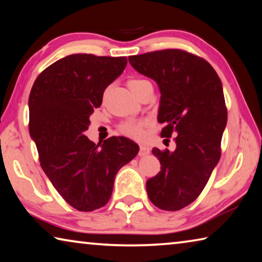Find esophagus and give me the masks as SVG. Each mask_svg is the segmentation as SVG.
I'll return each mask as SVG.
<instances>
[{
	"label": "esophagus",
	"mask_w": 262,
	"mask_h": 262,
	"mask_svg": "<svg viewBox=\"0 0 262 262\" xmlns=\"http://www.w3.org/2000/svg\"><path fill=\"white\" fill-rule=\"evenodd\" d=\"M150 152V148L145 144H140V151L139 155L140 156H147V155Z\"/></svg>",
	"instance_id": "34e87169"
}]
</instances>
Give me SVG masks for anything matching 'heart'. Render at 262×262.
I'll list each match as a JSON object with an SVG mask.
<instances>
[{
  "mask_svg": "<svg viewBox=\"0 0 262 262\" xmlns=\"http://www.w3.org/2000/svg\"><path fill=\"white\" fill-rule=\"evenodd\" d=\"M128 85H129L130 90L134 92L136 96H139L141 91H143L145 88H152V84L150 83L148 79L144 78H134L130 79L128 82ZM144 121L141 120H133V119H129V120L123 121L120 126H119V130H120L121 134L126 135L130 139H135V140H140L143 137L144 135Z\"/></svg>",
  "mask_w": 262,
  "mask_h": 262,
  "instance_id": "obj_1",
  "label": "heart"
}]
</instances>
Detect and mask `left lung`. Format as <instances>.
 Segmentation results:
<instances>
[{"mask_svg": "<svg viewBox=\"0 0 262 262\" xmlns=\"http://www.w3.org/2000/svg\"><path fill=\"white\" fill-rule=\"evenodd\" d=\"M128 60L158 84V122L165 125L161 135H177L174 151L152 149L162 166L147 181L148 196L159 209L180 210L196 200L221 158L228 120L222 82L209 62L183 50L155 51Z\"/></svg>", "mask_w": 262, "mask_h": 262, "instance_id": "obj_1", "label": "left lung"}]
</instances>
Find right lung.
Returning a JSON list of instances; mask_svg holds the SVG:
<instances>
[{"mask_svg": "<svg viewBox=\"0 0 262 262\" xmlns=\"http://www.w3.org/2000/svg\"><path fill=\"white\" fill-rule=\"evenodd\" d=\"M126 56L72 54L39 75L29 97V130L48 179L79 211L104 207L118 171L139 152L123 136L96 144L84 135L105 89L126 68Z\"/></svg>", "mask_w": 262, "mask_h": 262, "instance_id": "obj_1", "label": "right lung"}]
</instances>
